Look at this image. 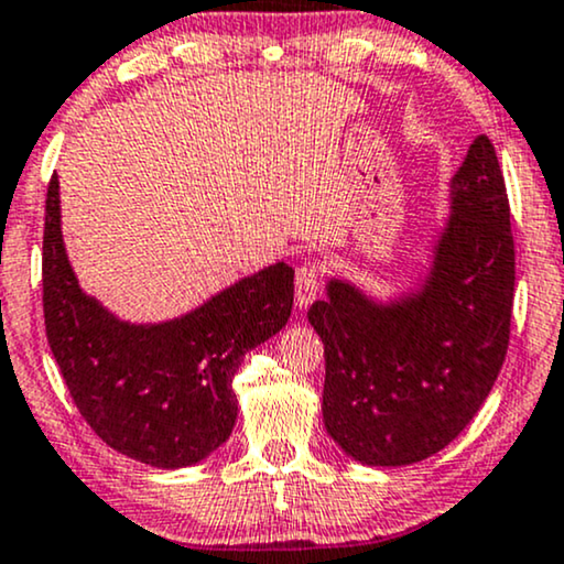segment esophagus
<instances>
[{
    "instance_id": "obj_1",
    "label": "esophagus",
    "mask_w": 564,
    "mask_h": 564,
    "mask_svg": "<svg viewBox=\"0 0 564 564\" xmlns=\"http://www.w3.org/2000/svg\"><path fill=\"white\" fill-rule=\"evenodd\" d=\"M318 267L316 263H301L295 271V301L297 308L305 311L311 303L316 301L318 293Z\"/></svg>"
}]
</instances>
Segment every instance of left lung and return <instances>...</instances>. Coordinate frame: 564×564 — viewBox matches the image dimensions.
I'll return each instance as SVG.
<instances>
[{
    "label": "left lung",
    "instance_id": "1",
    "mask_svg": "<svg viewBox=\"0 0 564 564\" xmlns=\"http://www.w3.org/2000/svg\"><path fill=\"white\" fill-rule=\"evenodd\" d=\"M516 242L486 135L449 180V217L426 274L389 301L332 276L308 311L324 343V426L364 465H413L460 436L510 343Z\"/></svg>",
    "mask_w": 564,
    "mask_h": 564
}]
</instances>
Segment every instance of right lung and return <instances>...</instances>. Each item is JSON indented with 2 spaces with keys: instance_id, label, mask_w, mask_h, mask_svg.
Returning a JSON list of instances; mask_svg holds the SVG:
<instances>
[{
  "instance_id": "add662e5",
  "label": "right lung",
  "mask_w": 564,
  "mask_h": 564,
  "mask_svg": "<svg viewBox=\"0 0 564 564\" xmlns=\"http://www.w3.org/2000/svg\"><path fill=\"white\" fill-rule=\"evenodd\" d=\"M44 324L80 415L101 442L151 468L206 460L232 434L242 356L293 311V267L280 261L159 324H130L83 293L69 267L59 180L46 191Z\"/></svg>"
}]
</instances>
